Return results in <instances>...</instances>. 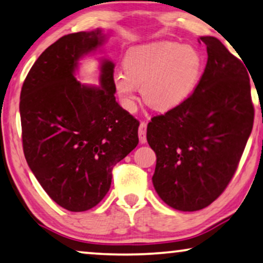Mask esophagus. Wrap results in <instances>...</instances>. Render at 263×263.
Returning <instances> with one entry per match:
<instances>
[{"mask_svg": "<svg viewBox=\"0 0 263 263\" xmlns=\"http://www.w3.org/2000/svg\"><path fill=\"white\" fill-rule=\"evenodd\" d=\"M146 129H147V123L146 122H141L139 127V139L141 143L146 142Z\"/></svg>", "mask_w": 263, "mask_h": 263, "instance_id": "esophagus-1", "label": "esophagus"}]
</instances>
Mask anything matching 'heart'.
<instances>
[{"label": "heart", "instance_id": "b5f03b06", "mask_svg": "<svg viewBox=\"0 0 263 263\" xmlns=\"http://www.w3.org/2000/svg\"><path fill=\"white\" fill-rule=\"evenodd\" d=\"M202 57L195 48L176 42H157L128 50L123 70L112 75L122 106L134 111L136 91L158 111L175 109L185 102L199 84Z\"/></svg>", "mask_w": 263, "mask_h": 263}]
</instances>
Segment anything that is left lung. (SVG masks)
Returning a JSON list of instances; mask_svg holds the SVG:
<instances>
[{
    "mask_svg": "<svg viewBox=\"0 0 263 263\" xmlns=\"http://www.w3.org/2000/svg\"><path fill=\"white\" fill-rule=\"evenodd\" d=\"M200 41L208 59L195 91L147 125V141L157 156L154 189L183 212L202 210L221 195L254 123L247 66L215 37Z\"/></svg>",
    "mask_w": 263,
    "mask_h": 263,
    "instance_id": "1",
    "label": "left lung"
}]
</instances>
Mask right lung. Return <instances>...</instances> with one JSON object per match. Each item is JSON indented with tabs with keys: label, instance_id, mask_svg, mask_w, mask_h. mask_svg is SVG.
<instances>
[{
	"label": "right lung",
	"instance_id": "add662e5",
	"mask_svg": "<svg viewBox=\"0 0 263 263\" xmlns=\"http://www.w3.org/2000/svg\"><path fill=\"white\" fill-rule=\"evenodd\" d=\"M104 41L100 28L63 35L38 57L21 88L25 158L46 194L70 212L97 206L115 165L139 143V121L115 98V64L102 61L100 86L75 78L79 60Z\"/></svg>",
	"mask_w": 263,
	"mask_h": 263
}]
</instances>
